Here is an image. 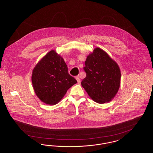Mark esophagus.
<instances>
[{
  "label": "esophagus",
  "instance_id": "esophagus-1",
  "mask_svg": "<svg viewBox=\"0 0 153 153\" xmlns=\"http://www.w3.org/2000/svg\"><path fill=\"white\" fill-rule=\"evenodd\" d=\"M76 79L77 81V82H78V83H80V82H81V80H80V78H79V76H77V77H76Z\"/></svg>",
  "mask_w": 153,
  "mask_h": 153
}]
</instances>
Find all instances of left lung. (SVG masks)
<instances>
[{
  "mask_svg": "<svg viewBox=\"0 0 153 153\" xmlns=\"http://www.w3.org/2000/svg\"><path fill=\"white\" fill-rule=\"evenodd\" d=\"M84 67L86 77L81 85L95 102H108L120 87L121 73L117 62L102 50L96 48L88 55Z\"/></svg>",
  "mask_w": 153,
  "mask_h": 153,
  "instance_id": "8db88e82",
  "label": "left lung"
}]
</instances>
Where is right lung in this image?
Listing matches in <instances>:
<instances>
[{"instance_id": "right-lung-1", "label": "right lung", "mask_w": 153, "mask_h": 153, "mask_svg": "<svg viewBox=\"0 0 153 153\" xmlns=\"http://www.w3.org/2000/svg\"><path fill=\"white\" fill-rule=\"evenodd\" d=\"M31 81L38 97L49 105L57 104L77 83L68 73L64 59L53 50L38 62L33 71Z\"/></svg>"}]
</instances>
